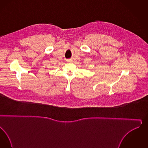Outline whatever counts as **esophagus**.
<instances>
[{
  "label": "esophagus",
  "instance_id": "esophagus-1",
  "mask_svg": "<svg viewBox=\"0 0 148 148\" xmlns=\"http://www.w3.org/2000/svg\"><path fill=\"white\" fill-rule=\"evenodd\" d=\"M72 61H72V60H71V59H68V60H67V62H70V63H71V62H72Z\"/></svg>",
  "mask_w": 148,
  "mask_h": 148
}]
</instances>
